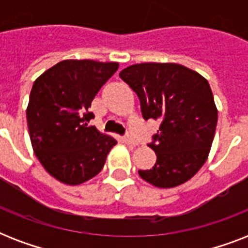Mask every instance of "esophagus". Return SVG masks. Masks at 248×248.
<instances>
[{
    "label": "esophagus",
    "instance_id": "esophagus-1",
    "mask_svg": "<svg viewBox=\"0 0 248 248\" xmlns=\"http://www.w3.org/2000/svg\"><path fill=\"white\" fill-rule=\"evenodd\" d=\"M124 141L127 144V145H131V147H135V145H138V141H136V140L134 139L132 136L128 135V134H127V135H124Z\"/></svg>",
    "mask_w": 248,
    "mask_h": 248
}]
</instances>
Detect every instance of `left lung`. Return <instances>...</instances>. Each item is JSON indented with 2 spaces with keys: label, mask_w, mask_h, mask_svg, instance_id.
Listing matches in <instances>:
<instances>
[{
  "label": "left lung",
  "mask_w": 248,
  "mask_h": 248,
  "mask_svg": "<svg viewBox=\"0 0 248 248\" xmlns=\"http://www.w3.org/2000/svg\"><path fill=\"white\" fill-rule=\"evenodd\" d=\"M120 77L139 97L144 120L161 121L149 144L157 161L139 170L141 179L158 188L188 181L206 162L217 124L207 79L175 63L134 64Z\"/></svg>",
  "instance_id": "left-lung-1"
}]
</instances>
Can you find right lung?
Wrapping results in <instances>:
<instances>
[{"mask_svg":"<svg viewBox=\"0 0 248 248\" xmlns=\"http://www.w3.org/2000/svg\"><path fill=\"white\" fill-rule=\"evenodd\" d=\"M118 63L63 60L34 81L27 108L34 155L51 176L78 185L100 172L117 144L93 126L91 101Z\"/></svg>","mask_w":248,"mask_h":248,"instance_id":"right-lung-1","label":"right lung"}]
</instances>
